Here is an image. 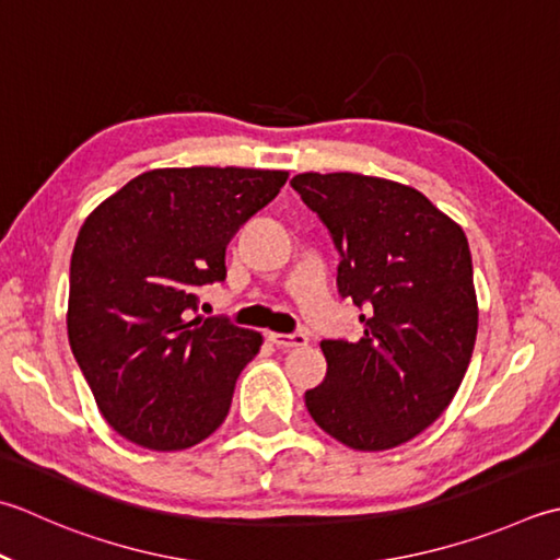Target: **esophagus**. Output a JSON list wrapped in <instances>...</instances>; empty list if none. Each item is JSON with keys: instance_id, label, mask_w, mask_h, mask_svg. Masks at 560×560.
Here are the masks:
<instances>
[{"instance_id": "1", "label": "esophagus", "mask_w": 560, "mask_h": 560, "mask_svg": "<svg viewBox=\"0 0 560 560\" xmlns=\"http://www.w3.org/2000/svg\"><path fill=\"white\" fill-rule=\"evenodd\" d=\"M269 339L277 347H281V349H293V347H305V345H308V335H305V332H291V335L271 332Z\"/></svg>"}]
</instances>
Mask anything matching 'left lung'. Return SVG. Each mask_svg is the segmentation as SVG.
<instances>
[{"instance_id": "1", "label": "left lung", "mask_w": 560, "mask_h": 560, "mask_svg": "<svg viewBox=\"0 0 560 560\" xmlns=\"http://www.w3.org/2000/svg\"><path fill=\"white\" fill-rule=\"evenodd\" d=\"M291 186L342 257L339 295L366 308L359 342H320L327 376L305 390V408L337 442L393 448L440 418L466 376L478 332L468 240L398 182L308 172Z\"/></svg>"}]
</instances>
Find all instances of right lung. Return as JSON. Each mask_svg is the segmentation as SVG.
Instances as JSON below:
<instances>
[{"mask_svg":"<svg viewBox=\"0 0 560 560\" xmlns=\"http://www.w3.org/2000/svg\"><path fill=\"white\" fill-rule=\"evenodd\" d=\"M289 172L152 170L86 218L70 261L68 337L104 420L177 452L228 418L261 335L201 317L196 289L225 281V247Z\"/></svg>","mask_w":560,"mask_h":560,"instance_id":"1","label":"right lung"}]
</instances>
